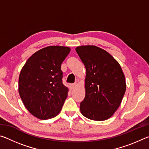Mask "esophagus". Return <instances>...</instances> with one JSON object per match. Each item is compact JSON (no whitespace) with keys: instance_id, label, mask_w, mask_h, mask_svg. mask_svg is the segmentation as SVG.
Segmentation results:
<instances>
[{"instance_id":"34e87169","label":"esophagus","mask_w":149,"mask_h":149,"mask_svg":"<svg viewBox=\"0 0 149 149\" xmlns=\"http://www.w3.org/2000/svg\"><path fill=\"white\" fill-rule=\"evenodd\" d=\"M75 85H76V84H72L70 85V89H73L75 87Z\"/></svg>"}]
</instances>
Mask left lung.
<instances>
[{"label": "left lung", "mask_w": 149, "mask_h": 149, "mask_svg": "<svg viewBox=\"0 0 149 149\" xmlns=\"http://www.w3.org/2000/svg\"><path fill=\"white\" fill-rule=\"evenodd\" d=\"M86 68L85 97L80 110L90 120L102 121L114 114L126 89L120 65L106 50L96 46L75 49Z\"/></svg>", "instance_id": "left-lung-1"}]
</instances>
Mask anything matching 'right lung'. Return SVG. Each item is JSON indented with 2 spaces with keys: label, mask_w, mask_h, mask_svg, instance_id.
Returning a JSON list of instances; mask_svg holds the SVG:
<instances>
[{
  "label": "right lung",
  "mask_w": 149,
  "mask_h": 149,
  "mask_svg": "<svg viewBox=\"0 0 149 149\" xmlns=\"http://www.w3.org/2000/svg\"><path fill=\"white\" fill-rule=\"evenodd\" d=\"M70 52L69 47H45L35 52L22 68L19 94L29 112L39 119L56 116L67 98L61 64Z\"/></svg>",
  "instance_id": "right-lung-1"
}]
</instances>
